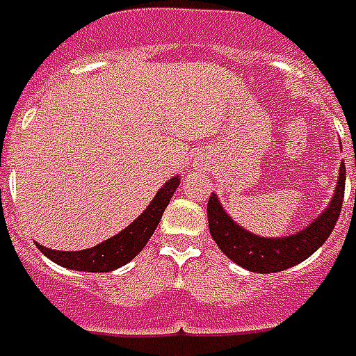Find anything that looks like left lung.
Instances as JSON below:
<instances>
[{
  "label": "left lung",
  "mask_w": 356,
  "mask_h": 356,
  "mask_svg": "<svg viewBox=\"0 0 356 356\" xmlns=\"http://www.w3.org/2000/svg\"><path fill=\"white\" fill-rule=\"evenodd\" d=\"M356 168V154H355ZM346 194V165H339V183L336 186L332 202L317 220L286 238H259L251 232L239 228L218 204L215 194L209 196L207 202V220L215 243L226 257L236 264L243 266L245 270L257 273H275L283 272L286 268L300 264L302 260L312 257L321 245L325 243L332 234L336 220L341 213Z\"/></svg>",
  "instance_id": "1"
}]
</instances>
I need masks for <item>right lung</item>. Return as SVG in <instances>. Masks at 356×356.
I'll return each instance as SVG.
<instances>
[{"label":"right lung","instance_id":"1","mask_svg":"<svg viewBox=\"0 0 356 356\" xmlns=\"http://www.w3.org/2000/svg\"><path fill=\"white\" fill-rule=\"evenodd\" d=\"M179 186V177L170 179L160 191L156 192V198L152 200V204L147 207L143 215L131 222L126 230L117 234L115 238L107 239L104 243L96 245L92 249H84V251H52L47 249L43 245H39V251L43 252L44 257H49L52 262L71 268V270H79V272H111L117 270L120 266L128 264L141 249H143L147 241L156 230L158 222L162 218V213L170 204L173 192Z\"/></svg>","mask_w":356,"mask_h":356}]
</instances>
